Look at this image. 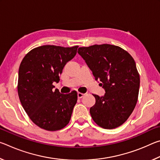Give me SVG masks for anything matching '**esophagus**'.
I'll return each instance as SVG.
<instances>
[{
	"label": "esophagus",
	"mask_w": 160,
	"mask_h": 160,
	"mask_svg": "<svg viewBox=\"0 0 160 160\" xmlns=\"http://www.w3.org/2000/svg\"><path fill=\"white\" fill-rule=\"evenodd\" d=\"M84 96V94H82V93H80V92H78V97L79 99H80V98H82V97Z\"/></svg>",
	"instance_id": "obj_1"
}]
</instances>
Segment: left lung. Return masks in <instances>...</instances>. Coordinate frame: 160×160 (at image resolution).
I'll return each instance as SVG.
<instances>
[{
  "label": "left lung",
  "instance_id": "1",
  "mask_svg": "<svg viewBox=\"0 0 160 160\" xmlns=\"http://www.w3.org/2000/svg\"><path fill=\"white\" fill-rule=\"evenodd\" d=\"M78 53L105 90L102 97L93 94L96 102L90 109L92 118L103 128L121 126L138 97L140 75L134 59L121 47L107 44L80 47Z\"/></svg>",
  "mask_w": 160,
  "mask_h": 160
}]
</instances>
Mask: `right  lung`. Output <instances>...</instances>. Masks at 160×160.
<instances>
[{"label":"right lung","instance_id":"1","mask_svg":"<svg viewBox=\"0 0 160 160\" xmlns=\"http://www.w3.org/2000/svg\"><path fill=\"white\" fill-rule=\"evenodd\" d=\"M78 46L62 47L44 45L31 50L22 61L18 72V92L22 106L37 126L55 131L68 125L77 102L72 91L53 90L64 66L76 55Z\"/></svg>","mask_w":160,"mask_h":160}]
</instances>
